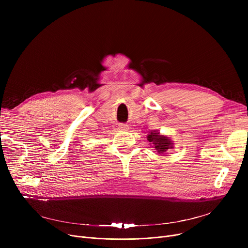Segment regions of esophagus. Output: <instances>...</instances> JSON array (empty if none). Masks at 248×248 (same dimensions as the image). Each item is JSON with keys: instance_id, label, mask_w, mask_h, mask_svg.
Here are the masks:
<instances>
[{"instance_id": "1", "label": "esophagus", "mask_w": 248, "mask_h": 248, "mask_svg": "<svg viewBox=\"0 0 248 248\" xmlns=\"http://www.w3.org/2000/svg\"><path fill=\"white\" fill-rule=\"evenodd\" d=\"M119 128L121 129V131H127V129H128V126H127L126 124H121L119 125Z\"/></svg>"}]
</instances>
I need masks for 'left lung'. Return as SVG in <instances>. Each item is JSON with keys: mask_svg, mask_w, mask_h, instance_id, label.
<instances>
[{"mask_svg": "<svg viewBox=\"0 0 248 248\" xmlns=\"http://www.w3.org/2000/svg\"><path fill=\"white\" fill-rule=\"evenodd\" d=\"M150 145L154 147L159 154H164L168 150H172L174 148V142L168 136L161 135L159 131H153L147 137Z\"/></svg>", "mask_w": 248, "mask_h": 248, "instance_id": "1", "label": "left lung"}]
</instances>
